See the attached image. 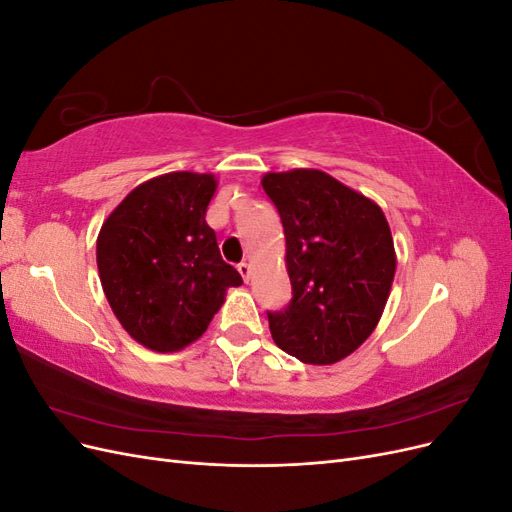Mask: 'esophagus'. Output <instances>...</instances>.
Wrapping results in <instances>:
<instances>
[{
  "instance_id": "esophagus-1",
  "label": "esophagus",
  "mask_w": 512,
  "mask_h": 512,
  "mask_svg": "<svg viewBox=\"0 0 512 512\" xmlns=\"http://www.w3.org/2000/svg\"><path fill=\"white\" fill-rule=\"evenodd\" d=\"M237 269H239V273H241V277H243V282H250V275H252L250 265H247V262H241V265H239Z\"/></svg>"
}]
</instances>
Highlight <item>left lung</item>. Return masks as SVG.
Masks as SVG:
<instances>
[{"label": "left lung", "instance_id": "obj_1", "mask_svg": "<svg viewBox=\"0 0 512 512\" xmlns=\"http://www.w3.org/2000/svg\"><path fill=\"white\" fill-rule=\"evenodd\" d=\"M280 211L292 301L269 312L273 342L307 365L346 359L374 333L389 301L397 254L374 200L316 168L267 173Z\"/></svg>", "mask_w": 512, "mask_h": 512}]
</instances>
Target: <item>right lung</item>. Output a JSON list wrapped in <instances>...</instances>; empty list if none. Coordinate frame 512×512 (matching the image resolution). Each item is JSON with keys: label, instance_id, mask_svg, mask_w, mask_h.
<instances>
[{"label": "right lung", "instance_id": "right-lung-1", "mask_svg": "<svg viewBox=\"0 0 512 512\" xmlns=\"http://www.w3.org/2000/svg\"><path fill=\"white\" fill-rule=\"evenodd\" d=\"M218 190L211 173L177 170L153 177L104 220L96 260L121 327L153 352H179L203 335L241 286L205 215Z\"/></svg>", "mask_w": 512, "mask_h": 512}]
</instances>
